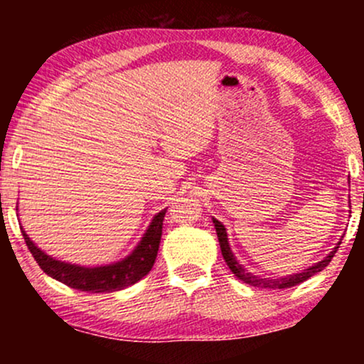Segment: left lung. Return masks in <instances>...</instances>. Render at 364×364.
Wrapping results in <instances>:
<instances>
[{"instance_id": "obj_1", "label": "left lung", "mask_w": 364, "mask_h": 364, "mask_svg": "<svg viewBox=\"0 0 364 364\" xmlns=\"http://www.w3.org/2000/svg\"><path fill=\"white\" fill-rule=\"evenodd\" d=\"M214 225H215V231H217V237H219L220 252H223L224 260H225V263H228L229 269H231V272L235 274L237 279H241L243 282L250 284V286L260 287V289H287V287L298 286V284L304 282L306 279L313 277L315 274L321 272V270H323L325 267H327L330 263V260L333 258V255H336L337 248H339V246H336V248H333V252H330L327 257L323 258V260L316 263V265L310 267V269L303 270V272H299V274L287 275V277H282V279H262V277H257V275L246 272L243 267L237 263L235 255H232V252H231V248H229L228 235H225V228L219 223V220H215V219H214ZM339 245H341V241H339Z\"/></svg>"}]
</instances>
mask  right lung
<instances>
[{
	"instance_id": "add662e5",
	"label": "right lung",
	"mask_w": 364,
	"mask_h": 364,
	"mask_svg": "<svg viewBox=\"0 0 364 364\" xmlns=\"http://www.w3.org/2000/svg\"><path fill=\"white\" fill-rule=\"evenodd\" d=\"M168 210V208H166ZM166 210L159 212L154 217L152 224L149 225L147 232H145L141 241L133 250V253L129 257L124 258L118 263H112V265H104V267H78L72 265V263H65L60 260H54L53 257L41 252V248L32 243L31 237L25 235L22 229V235L27 248L31 250L32 257L36 258V262L39 263L41 269L46 274L51 275L53 279L66 284L68 287L78 291H87V292H112L124 289V287L132 286V284L139 282L140 279H144L145 275L150 272L154 262H156L157 252H159V243H161L162 236V223H164Z\"/></svg>"
}]
</instances>
